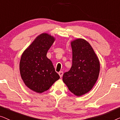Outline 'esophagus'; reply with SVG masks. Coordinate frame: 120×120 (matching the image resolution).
Wrapping results in <instances>:
<instances>
[{
    "label": "esophagus",
    "mask_w": 120,
    "mask_h": 120,
    "mask_svg": "<svg viewBox=\"0 0 120 120\" xmlns=\"http://www.w3.org/2000/svg\"><path fill=\"white\" fill-rule=\"evenodd\" d=\"M59 75L60 78H62V75H63V72H62V71L59 72Z\"/></svg>",
    "instance_id": "1"
}]
</instances>
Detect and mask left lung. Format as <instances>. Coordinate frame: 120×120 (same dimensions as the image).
Segmentation results:
<instances>
[{"mask_svg": "<svg viewBox=\"0 0 120 120\" xmlns=\"http://www.w3.org/2000/svg\"><path fill=\"white\" fill-rule=\"evenodd\" d=\"M72 65L64 73L62 80L77 96L90 91L97 80L100 70L98 58L88 42L82 38L71 42Z\"/></svg>", "mask_w": 120, "mask_h": 120, "instance_id": "1", "label": "left lung"}]
</instances>
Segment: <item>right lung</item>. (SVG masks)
Here are the masks:
<instances>
[{"mask_svg": "<svg viewBox=\"0 0 120 120\" xmlns=\"http://www.w3.org/2000/svg\"><path fill=\"white\" fill-rule=\"evenodd\" d=\"M55 41L47 33L40 34L23 52L19 62L21 76L28 88L37 93L48 90L60 78L47 57V53Z\"/></svg>", "mask_w": 120, "mask_h": 120, "instance_id": "obj_1", "label": "right lung"}]
</instances>
